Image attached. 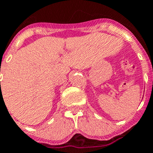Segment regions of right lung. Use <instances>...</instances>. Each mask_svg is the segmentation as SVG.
<instances>
[{"label":"right lung","mask_w":153,"mask_h":153,"mask_svg":"<svg viewBox=\"0 0 153 153\" xmlns=\"http://www.w3.org/2000/svg\"><path fill=\"white\" fill-rule=\"evenodd\" d=\"M0 83H1V82H0Z\"/></svg>","instance_id":"1"}]
</instances>
